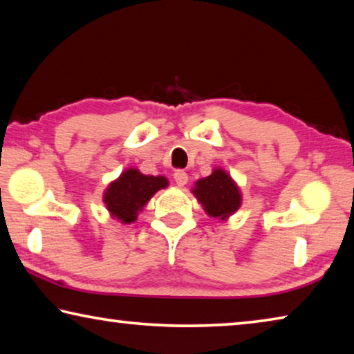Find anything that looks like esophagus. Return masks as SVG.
Wrapping results in <instances>:
<instances>
[{"label":"esophagus","mask_w":354,"mask_h":354,"mask_svg":"<svg viewBox=\"0 0 354 354\" xmlns=\"http://www.w3.org/2000/svg\"><path fill=\"white\" fill-rule=\"evenodd\" d=\"M173 179H175V183L179 185V187H183V185L187 184L189 176L184 170H176L175 173H173Z\"/></svg>","instance_id":"34e87169"}]
</instances>
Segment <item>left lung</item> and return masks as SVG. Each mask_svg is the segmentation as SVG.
<instances>
[{"label":"left lung","mask_w":354,"mask_h":354,"mask_svg":"<svg viewBox=\"0 0 354 354\" xmlns=\"http://www.w3.org/2000/svg\"><path fill=\"white\" fill-rule=\"evenodd\" d=\"M192 192L209 217L218 220H226L242 205L241 189L223 169H214L211 175L198 179Z\"/></svg>","instance_id":"left-lung-1"}]
</instances>
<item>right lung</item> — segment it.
Listing matches in <instances>:
<instances>
[{
    "mask_svg": "<svg viewBox=\"0 0 354 354\" xmlns=\"http://www.w3.org/2000/svg\"><path fill=\"white\" fill-rule=\"evenodd\" d=\"M169 185L165 176L143 175L137 169H128L106 189L103 201L112 218L128 225L137 220V215L151 196Z\"/></svg>",
    "mask_w": 354,
    "mask_h": 354,
    "instance_id": "1",
    "label": "right lung"
}]
</instances>
